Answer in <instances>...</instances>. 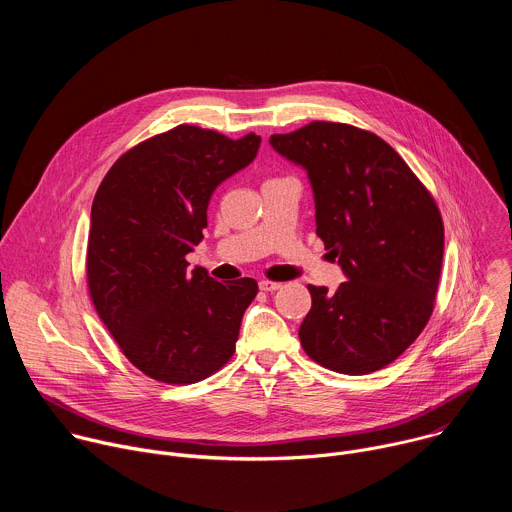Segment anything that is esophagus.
Returning <instances> with one entry per match:
<instances>
[{
    "label": "esophagus",
    "mask_w": 512,
    "mask_h": 512,
    "mask_svg": "<svg viewBox=\"0 0 512 512\" xmlns=\"http://www.w3.org/2000/svg\"><path fill=\"white\" fill-rule=\"evenodd\" d=\"M279 287H281L279 281H271V279H261V281H259V289H261V291H275V289H279Z\"/></svg>",
    "instance_id": "1"
}]
</instances>
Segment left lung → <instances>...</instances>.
Here are the masks:
<instances>
[{"label":"left lung","mask_w":512,"mask_h":512,"mask_svg":"<svg viewBox=\"0 0 512 512\" xmlns=\"http://www.w3.org/2000/svg\"><path fill=\"white\" fill-rule=\"evenodd\" d=\"M271 148L308 172L316 235L348 281L334 294L308 285L300 326L306 354L342 375H369L425 328L444 259L442 214L427 188L379 135L312 121L271 135Z\"/></svg>","instance_id":"1"}]
</instances>
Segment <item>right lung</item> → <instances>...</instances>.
I'll use <instances>...</instances> for the list:
<instances>
[{
    "label": "right lung",
    "instance_id": "right-lung-1",
    "mask_svg": "<svg viewBox=\"0 0 512 512\" xmlns=\"http://www.w3.org/2000/svg\"><path fill=\"white\" fill-rule=\"evenodd\" d=\"M261 145L249 133L178 125L141 141L103 178L91 208L89 294L103 324L143 375L190 385L235 352L257 281L221 283L186 255L204 239L216 186L247 168Z\"/></svg>",
    "mask_w": 512,
    "mask_h": 512
}]
</instances>
